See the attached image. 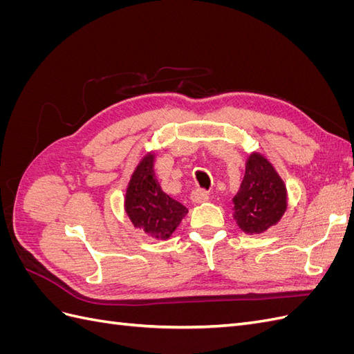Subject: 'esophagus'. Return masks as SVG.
<instances>
[{
  "label": "esophagus",
  "instance_id": "34e87169",
  "mask_svg": "<svg viewBox=\"0 0 354 354\" xmlns=\"http://www.w3.org/2000/svg\"><path fill=\"white\" fill-rule=\"evenodd\" d=\"M190 198H192V201H194L195 203H202V202H207L209 199V195L207 194L205 190L196 189V190L192 192V196Z\"/></svg>",
  "mask_w": 354,
  "mask_h": 354
}]
</instances>
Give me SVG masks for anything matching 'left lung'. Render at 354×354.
Returning a JSON list of instances; mask_svg holds the SVG:
<instances>
[{"mask_svg":"<svg viewBox=\"0 0 354 354\" xmlns=\"http://www.w3.org/2000/svg\"><path fill=\"white\" fill-rule=\"evenodd\" d=\"M286 187L273 165L261 153H251L245 177L233 198V217L250 234L263 233L282 218L286 211Z\"/></svg>","mask_w":354,"mask_h":354,"instance_id":"obj_1","label":"left lung"}]
</instances>
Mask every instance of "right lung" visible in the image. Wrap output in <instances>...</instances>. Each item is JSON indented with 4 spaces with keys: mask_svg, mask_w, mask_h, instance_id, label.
Instances as JSON below:
<instances>
[{
    "mask_svg": "<svg viewBox=\"0 0 354 354\" xmlns=\"http://www.w3.org/2000/svg\"><path fill=\"white\" fill-rule=\"evenodd\" d=\"M155 153H147L137 165L125 194V211L136 227L149 236L165 241L178 227L187 208L160 189L153 171Z\"/></svg>",
    "mask_w": 354,
    "mask_h": 354,
    "instance_id": "1",
    "label": "right lung"
}]
</instances>
